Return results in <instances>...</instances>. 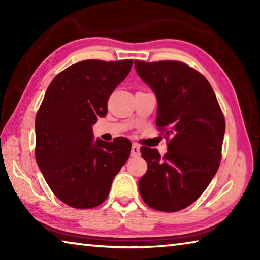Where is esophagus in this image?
Segmentation results:
<instances>
[{
    "label": "esophagus",
    "instance_id": "34e87169",
    "mask_svg": "<svg viewBox=\"0 0 260 260\" xmlns=\"http://www.w3.org/2000/svg\"><path fill=\"white\" fill-rule=\"evenodd\" d=\"M140 155H141L140 146L138 143H133V146H132V149H131V156L132 157H139Z\"/></svg>",
    "mask_w": 260,
    "mask_h": 260
}]
</instances>
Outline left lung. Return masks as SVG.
Segmentation results:
<instances>
[{"instance_id":"obj_1","label":"left lung","mask_w":260,"mask_h":260,"mask_svg":"<svg viewBox=\"0 0 260 260\" xmlns=\"http://www.w3.org/2000/svg\"><path fill=\"white\" fill-rule=\"evenodd\" d=\"M140 78L158 101L156 126L164 132L167 152L141 147L148 170L140 179L144 203L162 212L192 204L217 173L225 117L206 78L178 60H135Z\"/></svg>"}]
</instances>
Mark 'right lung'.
I'll list each match as a JSON object with an SVG mask.
<instances>
[{
	"mask_svg": "<svg viewBox=\"0 0 260 260\" xmlns=\"http://www.w3.org/2000/svg\"><path fill=\"white\" fill-rule=\"evenodd\" d=\"M133 60H81L52 79L35 117V159L52 192L76 209L107 200L114 177L128 159L132 142L93 140V126Z\"/></svg>",
	"mask_w": 260,
	"mask_h": 260,
	"instance_id": "right-lung-1",
	"label": "right lung"
}]
</instances>
